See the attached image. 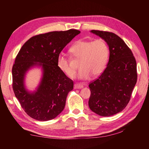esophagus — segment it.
I'll list each match as a JSON object with an SVG mask.
<instances>
[{"label": "esophagus", "mask_w": 149, "mask_h": 149, "mask_svg": "<svg viewBox=\"0 0 149 149\" xmlns=\"http://www.w3.org/2000/svg\"><path fill=\"white\" fill-rule=\"evenodd\" d=\"M84 87V85L81 84H75L74 85V88L75 89H81V88Z\"/></svg>", "instance_id": "1"}]
</instances>
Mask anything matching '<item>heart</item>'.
<instances>
[{
	"mask_svg": "<svg viewBox=\"0 0 149 149\" xmlns=\"http://www.w3.org/2000/svg\"><path fill=\"white\" fill-rule=\"evenodd\" d=\"M69 51L72 58L80 60L78 77L81 79H87L91 75L93 77L99 76L105 69L109 55L107 42L102 39L93 41L79 40L70 47ZM57 65L68 77H75L76 69L64 55L58 56Z\"/></svg>",
	"mask_w": 149,
	"mask_h": 149,
	"instance_id": "heart-1",
	"label": "heart"
}]
</instances>
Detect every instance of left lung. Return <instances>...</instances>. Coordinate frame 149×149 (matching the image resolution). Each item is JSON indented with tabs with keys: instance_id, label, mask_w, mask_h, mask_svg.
I'll return each instance as SVG.
<instances>
[{
	"instance_id": "left-lung-1",
	"label": "left lung",
	"mask_w": 149,
	"mask_h": 149,
	"mask_svg": "<svg viewBox=\"0 0 149 149\" xmlns=\"http://www.w3.org/2000/svg\"><path fill=\"white\" fill-rule=\"evenodd\" d=\"M109 47L107 66L89 87L90 109L101 116H111L122 111L131 99L137 83V63L132 50L119 36L108 31L91 30Z\"/></svg>"
}]
</instances>
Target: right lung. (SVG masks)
<instances>
[{"instance_id":"add662e5","label":"right lung","mask_w":149,"mask_h":149,"mask_svg":"<svg viewBox=\"0 0 149 149\" xmlns=\"http://www.w3.org/2000/svg\"><path fill=\"white\" fill-rule=\"evenodd\" d=\"M80 33L79 30L52 31L32 37L25 42L12 67V88L27 114L35 120L54 119L64 110L74 82L57 65L63 49ZM34 66L41 67L43 76L37 90L29 92L24 87L26 72Z\"/></svg>"}]
</instances>
